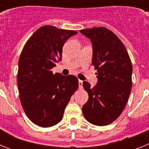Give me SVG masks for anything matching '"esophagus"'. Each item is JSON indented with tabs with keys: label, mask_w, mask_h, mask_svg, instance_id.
<instances>
[{
	"label": "esophagus",
	"mask_w": 149,
	"mask_h": 149,
	"mask_svg": "<svg viewBox=\"0 0 149 149\" xmlns=\"http://www.w3.org/2000/svg\"><path fill=\"white\" fill-rule=\"evenodd\" d=\"M78 85H79V87L81 88H83V81H81V80H79L78 81Z\"/></svg>",
	"instance_id": "34e87169"
}]
</instances>
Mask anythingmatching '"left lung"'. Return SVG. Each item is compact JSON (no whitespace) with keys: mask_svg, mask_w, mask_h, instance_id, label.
Instances as JSON below:
<instances>
[{"mask_svg":"<svg viewBox=\"0 0 149 149\" xmlns=\"http://www.w3.org/2000/svg\"><path fill=\"white\" fill-rule=\"evenodd\" d=\"M93 44V61L98 83L94 87L83 83L89 99L82 111L86 120L95 125H107L123 111L132 87V63L123 43L105 27L80 30Z\"/></svg>","mask_w":149,"mask_h":149,"instance_id":"8db88e82","label":"left lung"}]
</instances>
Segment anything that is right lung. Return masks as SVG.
I'll list each match as a JSON object with an SVG mask.
<instances>
[{
	"instance_id": "add662e5",
	"label": "right lung",
	"mask_w": 149,
	"mask_h": 149,
	"mask_svg": "<svg viewBox=\"0 0 149 149\" xmlns=\"http://www.w3.org/2000/svg\"><path fill=\"white\" fill-rule=\"evenodd\" d=\"M74 30L45 25L24 46L18 60V88L22 106L30 120L39 127L54 126L62 120L64 110L78 88V79L53 74L62 60L63 45Z\"/></svg>"
}]
</instances>
